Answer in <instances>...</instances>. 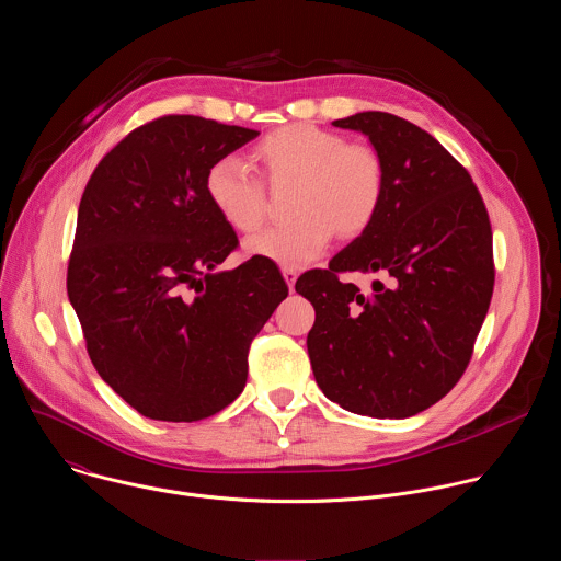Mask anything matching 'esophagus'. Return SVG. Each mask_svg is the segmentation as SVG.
Listing matches in <instances>:
<instances>
[{"mask_svg":"<svg viewBox=\"0 0 561 561\" xmlns=\"http://www.w3.org/2000/svg\"><path fill=\"white\" fill-rule=\"evenodd\" d=\"M282 275H284V279H286V284H288V288L293 290V286H295V279H297V268H282Z\"/></svg>","mask_w":561,"mask_h":561,"instance_id":"esophagus-1","label":"esophagus"}]
</instances>
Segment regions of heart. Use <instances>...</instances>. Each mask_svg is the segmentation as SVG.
Here are the masks:
<instances>
[{
  "label": "heart",
  "instance_id": "obj_1",
  "mask_svg": "<svg viewBox=\"0 0 561 561\" xmlns=\"http://www.w3.org/2000/svg\"><path fill=\"white\" fill-rule=\"evenodd\" d=\"M253 162L271 186L295 184L286 226L268 228L249 239L247 251L284 268H299L322 255L335 232L342 239L364 234L375 221L386 169L381 154L340 133L310 124L271 130L253 148ZM204 191L217 215L237 232H255L268 210L264 182L234 154L215 159Z\"/></svg>",
  "mask_w": 561,
  "mask_h": 561
}]
</instances>
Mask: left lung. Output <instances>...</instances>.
I'll return each instance as SVG.
<instances>
[{
	"instance_id": "left-lung-1",
	"label": "left lung",
	"mask_w": 561,
	"mask_h": 561,
	"mask_svg": "<svg viewBox=\"0 0 561 561\" xmlns=\"http://www.w3.org/2000/svg\"><path fill=\"white\" fill-rule=\"evenodd\" d=\"M381 154L386 188L370 228L295 290L314 306L308 357L342 409L417 415L463 375L495 286L493 230L468 171L420 126L379 111L333 122ZM377 274L374 293L341 279Z\"/></svg>"
}]
</instances>
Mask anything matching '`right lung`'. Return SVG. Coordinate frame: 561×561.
<instances>
[{
  "label": "right lung",
  "mask_w": 561,
  "mask_h": 561,
  "mask_svg": "<svg viewBox=\"0 0 561 561\" xmlns=\"http://www.w3.org/2000/svg\"><path fill=\"white\" fill-rule=\"evenodd\" d=\"M257 135L157 117L104 154L79 202L68 299L95 370L144 417L199 422L234 402L251 342L288 295L264 257L217 271L239 242L204 178Z\"/></svg>",
  "instance_id": "1"
}]
</instances>
